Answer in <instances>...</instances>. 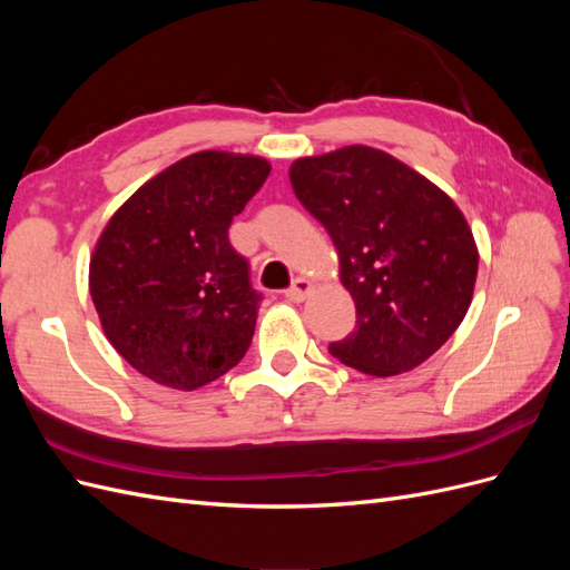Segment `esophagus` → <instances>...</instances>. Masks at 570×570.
I'll list each match as a JSON object with an SVG mask.
<instances>
[{
  "instance_id": "esophagus-1",
  "label": "esophagus",
  "mask_w": 570,
  "mask_h": 570,
  "mask_svg": "<svg viewBox=\"0 0 570 570\" xmlns=\"http://www.w3.org/2000/svg\"><path fill=\"white\" fill-rule=\"evenodd\" d=\"M312 289H314V283H312V281L297 278L295 283H292V285L287 287L285 297H287L289 302H304L308 295H312Z\"/></svg>"
}]
</instances>
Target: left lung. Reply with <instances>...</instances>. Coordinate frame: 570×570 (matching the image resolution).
<instances>
[{
    "label": "left lung",
    "mask_w": 570,
    "mask_h": 570,
    "mask_svg": "<svg viewBox=\"0 0 570 570\" xmlns=\"http://www.w3.org/2000/svg\"><path fill=\"white\" fill-rule=\"evenodd\" d=\"M289 183L331 235L356 331L331 354L387 377L433 356L469 312L478 247L459 206L390 154L352 145L297 159Z\"/></svg>",
    "instance_id": "obj_1"
}]
</instances>
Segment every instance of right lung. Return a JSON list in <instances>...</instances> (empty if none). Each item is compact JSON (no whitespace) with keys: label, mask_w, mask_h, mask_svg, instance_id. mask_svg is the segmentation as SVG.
I'll use <instances>...</instances> for the list:
<instances>
[{"label":"right lung","mask_w":570,"mask_h":570,"mask_svg":"<svg viewBox=\"0 0 570 570\" xmlns=\"http://www.w3.org/2000/svg\"><path fill=\"white\" fill-rule=\"evenodd\" d=\"M268 174L249 154H189L107 223L90 295L114 350L149 381L197 390L247 354L262 295L228 228Z\"/></svg>","instance_id":"add662e5"}]
</instances>
